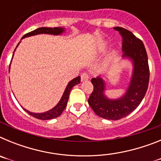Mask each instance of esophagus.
I'll return each instance as SVG.
<instances>
[{"instance_id":"34e87169","label":"esophagus","mask_w":161,"mask_h":161,"mask_svg":"<svg viewBox=\"0 0 161 161\" xmlns=\"http://www.w3.org/2000/svg\"><path fill=\"white\" fill-rule=\"evenodd\" d=\"M80 77H81V81H85V80H89V75L87 73V72H84V73L81 74Z\"/></svg>"}]
</instances>
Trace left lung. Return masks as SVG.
Segmentation results:
<instances>
[{
    "label": "left lung",
    "instance_id": "left-lung-1",
    "mask_svg": "<svg viewBox=\"0 0 161 161\" xmlns=\"http://www.w3.org/2000/svg\"><path fill=\"white\" fill-rule=\"evenodd\" d=\"M114 29L119 31L123 38V56L133 61L134 71L130 85L124 96L117 100H110L104 95L103 80L100 76L93 78L91 82L93 90L88 102L98 116L109 120H119L131 113L142 102L148 87L150 72L147 52L142 40L128 30L119 26Z\"/></svg>",
    "mask_w": 161,
    "mask_h": 161
}]
</instances>
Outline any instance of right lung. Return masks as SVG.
Masks as SVG:
<instances>
[{"mask_svg":"<svg viewBox=\"0 0 161 161\" xmlns=\"http://www.w3.org/2000/svg\"><path fill=\"white\" fill-rule=\"evenodd\" d=\"M64 32V28L61 27H40L38 28V29L35 30V31H31V32L25 34L22 38H25V37L31 36V35H38V34H50V35H60L61 33ZM18 47V46H17ZM80 82V76H77V77L74 78L73 80H72L69 83H68V86L65 89L63 97L60 99L59 103L56 105V106L52 109L49 111L44 112L42 114H35L32 113V112H30L26 109H25V111L27 112L30 115L33 116L35 119H41V120H48V119H55V118L59 117V115L62 114V112L64 111V109H65L67 106V103H68V97H69V94H70V92L72 90V87L75 86L76 85L79 84Z\"/></svg>","mask_w":161,"mask_h":161,"instance_id":"add662e5","label":"right lung"}]
</instances>
